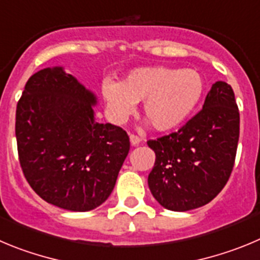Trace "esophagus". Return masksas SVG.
<instances>
[{"label": "esophagus", "instance_id": "34e87169", "mask_svg": "<svg viewBox=\"0 0 260 260\" xmlns=\"http://www.w3.org/2000/svg\"><path fill=\"white\" fill-rule=\"evenodd\" d=\"M129 141H131V144H132V145H139L140 142H141V139H140L139 136H136V135H133V133H131Z\"/></svg>", "mask_w": 260, "mask_h": 260}]
</instances>
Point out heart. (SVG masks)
I'll return each mask as SVG.
<instances>
[{"instance_id": "b5f03b06", "label": "heart", "mask_w": 260, "mask_h": 260, "mask_svg": "<svg viewBox=\"0 0 260 260\" xmlns=\"http://www.w3.org/2000/svg\"><path fill=\"white\" fill-rule=\"evenodd\" d=\"M205 92L202 75L193 69L146 66L135 69L120 83L106 80L102 95L109 113L123 121L142 102V111L151 127L159 132L182 124L200 104Z\"/></svg>"}]
</instances>
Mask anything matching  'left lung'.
<instances>
[{
	"label": "left lung",
	"instance_id": "1",
	"mask_svg": "<svg viewBox=\"0 0 260 260\" xmlns=\"http://www.w3.org/2000/svg\"><path fill=\"white\" fill-rule=\"evenodd\" d=\"M240 113L232 86L212 84L202 110L177 132L149 140L155 163L147 177L153 197L171 211H189L214 200L235 166Z\"/></svg>",
	"mask_w": 260,
	"mask_h": 260
}]
</instances>
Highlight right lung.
<instances>
[{"instance_id":"1","label":"right lung","mask_w":260,"mask_h":260,"mask_svg":"<svg viewBox=\"0 0 260 260\" xmlns=\"http://www.w3.org/2000/svg\"><path fill=\"white\" fill-rule=\"evenodd\" d=\"M97 98L62 67L28 79L16 105L15 136L20 167L48 203L90 211L115 186L129 151L120 127L95 121Z\"/></svg>"}]
</instances>
